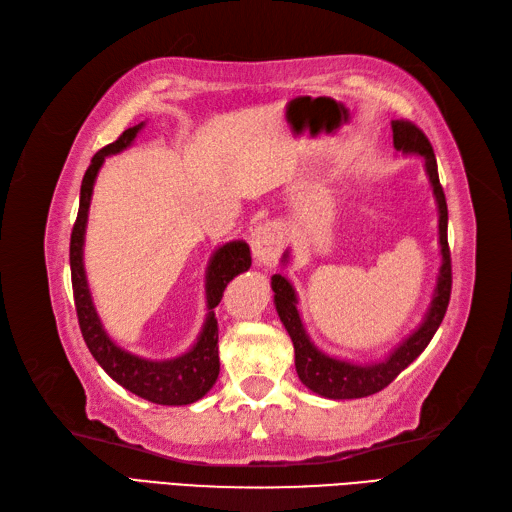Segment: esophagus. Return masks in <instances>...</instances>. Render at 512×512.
<instances>
[{"label": "esophagus", "mask_w": 512, "mask_h": 512, "mask_svg": "<svg viewBox=\"0 0 512 512\" xmlns=\"http://www.w3.org/2000/svg\"><path fill=\"white\" fill-rule=\"evenodd\" d=\"M284 249V228L280 223H263L252 232V252L258 265L276 267Z\"/></svg>", "instance_id": "esophagus-1"}]
</instances>
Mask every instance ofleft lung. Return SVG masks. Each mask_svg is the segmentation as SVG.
Listing matches in <instances>:
<instances>
[{"instance_id":"obj_1","label":"left lung","mask_w":512,"mask_h":512,"mask_svg":"<svg viewBox=\"0 0 512 512\" xmlns=\"http://www.w3.org/2000/svg\"><path fill=\"white\" fill-rule=\"evenodd\" d=\"M393 130V147L402 156H417L423 160V173H426L428 184L432 189V197L436 204V215H439V254L441 267L436 273V284L432 289L430 304L423 313L419 326L406 334L389 354L371 363H360V360L339 358L323 352L304 328L302 315H299V297L295 286L286 280L282 273L271 276L273 306L278 310L282 326L289 332L295 347V369L308 391L317 393L326 400H358L382 391L389 386L400 373L413 363V360L426 350L432 341L434 332L439 330L445 317L447 304H450L452 291V265H450V247H447V204L439 182V169H436V158L432 145L417 126L408 121H391ZM291 263V247L286 249L280 258V265L286 267Z\"/></svg>"}]
</instances>
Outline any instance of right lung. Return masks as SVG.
I'll list each match as a JSON object with an SVG mask.
<instances>
[{
  "label": "right lung",
  "mask_w": 512,
  "mask_h": 512,
  "mask_svg": "<svg viewBox=\"0 0 512 512\" xmlns=\"http://www.w3.org/2000/svg\"><path fill=\"white\" fill-rule=\"evenodd\" d=\"M145 128V121L139 126L128 128L115 143L106 145L93 156L89 169H86L82 186H80V210L76 226L71 232L69 263H71V284L73 299H76L80 330L86 341V347L93 354L108 376L121 384L123 389L143 397V400L160 404V406H186L213 389L219 378V328L215 317V306L221 302L223 291L232 278L252 267V254L249 245L241 239L228 241L219 245L208 258L206 276H204V293H206V317L199 330L197 339L189 350L173 358H145L123 350L121 345L112 341L106 332L102 319L93 302L89 278L84 269V236L86 223H89V208L93 197V186L97 173L102 169L108 156L121 154L128 149L139 132Z\"/></svg>",
  "instance_id": "add662e5"
}]
</instances>
